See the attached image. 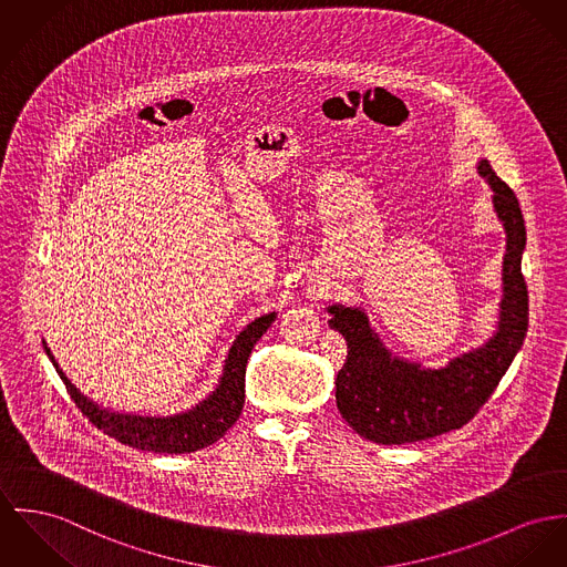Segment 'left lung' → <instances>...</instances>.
<instances>
[{
    "mask_svg": "<svg viewBox=\"0 0 567 567\" xmlns=\"http://www.w3.org/2000/svg\"><path fill=\"white\" fill-rule=\"evenodd\" d=\"M477 173L492 189V205L505 230L503 296L496 330L481 346L449 358L442 367L396 355L373 330L362 306L330 305L328 326L348 341L337 373L341 416L378 444H405L460 430L498 386L520 351L528 328V293L523 278L526 228L512 187L481 157Z\"/></svg>",
    "mask_w": 567,
    "mask_h": 567,
    "instance_id": "1",
    "label": "left lung"
}]
</instances>
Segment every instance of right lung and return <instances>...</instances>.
<instances>
[{"mask_svg": "<svg viewBox=\"0 0 567 567\" xmlns=\"http://www.w3.org/2000/svg\"><path fill=\"white\" fill-rule=\"evenodd\" d=\"M278 312H265L250 321L233 341L226 353L221 375L216 389L205 399L194 403L187 410L175 414H133V412H114L112 408H103L80 391L60 369L51 349L43 341L44 351L53 362L60 380L75 405L84 412L87 421L127 446L153 453H192L205 449L224 436L244 410V392H246V364L250 351L257 341L267 332Z\"/></svg>", "mask_w": 567, "mask_h": 567, "instance_id": "1", "label": "right lung"}]
</instances>
